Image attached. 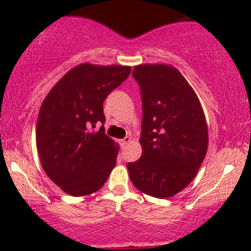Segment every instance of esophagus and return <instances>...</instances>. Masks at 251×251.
<instances>
[{"instance_id": "1", "label": "esophagus", "mask_w": 251, "mask_h": 251, "mask_svg": "<svg viewBox=\"0 0 251 251\" xmlns=\"http://www.w3.org/2000/svg\"><path fill=\"white\" fill-rule=\"evenodd\" d=\"M129 142H131V137H128V135H127V137H125L124 139L120 140V145H122L123 148H125V146L127 145Z\"/></svg>"}]
</instances>
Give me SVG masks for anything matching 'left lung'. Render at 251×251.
Returning <instances> with one entry per match:
<instances>
[{"mask_svg": "<svg viewBox=\"0 0 251 251\" xmlns=\"http://www.w3.org/2000/svg\"><path fill=\"white\" fill-rule=\"evenodd\" d=\"M143 105V154L128 163L133 185L157 198L175 196L197 175L208 150V126L195 91L176 68L140 65L132 72Z\"/></svg>", "mask_w": 251, "mask_h": 251, "instance_id": "8db88e82", "label": "left lung"}]
</instances>
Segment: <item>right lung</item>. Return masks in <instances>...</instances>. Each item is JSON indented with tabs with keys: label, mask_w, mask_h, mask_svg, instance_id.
Here are the masks:
<instances>
[{
	"label": "right lung",
	"mask_w": 251,
	"mask_h": 251,
	"mask_svg": "<svg viewBox=\"0 0 251 251\" xmlns=\"http://www.w3.org/2000/svg\"><path fill=\"white\" fill-rule=\"evenodd\" d=\"M127 66L82 63L66 73L43 100L36 148L48 177L66 194L96 192L116 166L118 145L105 134L103 101L127 79ZM103 126L98 131L97 123Z\"/></svg>",
	"instance_id": "1"
}]
</instances>
